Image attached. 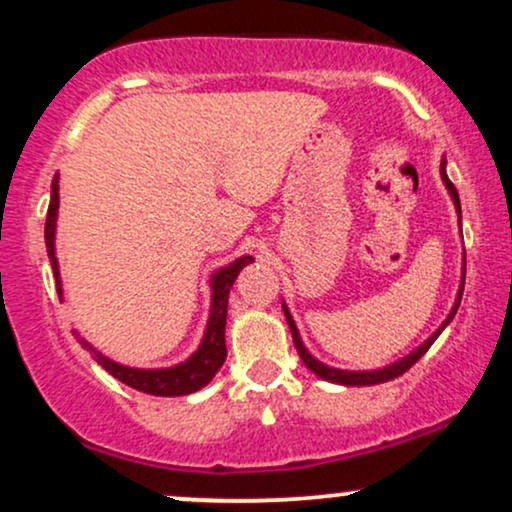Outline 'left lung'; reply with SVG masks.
<instances>
[{"mask_svg":"<svg viewBox=\"0 0 512 512\" xmlns=\"http://www.w3.org/2000/svg\"><path fill=\"white\" fill-rule=\"evenodd\" d=\"M440 178H443L445 187H448V192H450V197H452V204H455L457 214H460V219H462V211H460V195H457L455 185H452L450 178H448V173H445V158H443V161H440ZM462 291H464V276H462L460 291H457L455 305H452L450 315L445 317V322H443V325H440L438 330L433 332L431 337H428L424 344H421V346H416V349L411 351L409 356L399 358V361L390 363V366H385V368H378V370H342V368H332V366H325V363H322V361H317V358H315L313 354H310V351L305 349V344L301 342V334H298V327H296V322H293V317H291V313H289V308H286V303H281V308H284L286 322H289V330H291L293 344H296V351H298V356H301V361H303L305 366H308L310 370H313V373L317 375V378L327 380V383L346 385V387H363V385H380V383H387V380H395V378H399V375H402V373H407V370H409L411 366H414V363L419 361V358L424 356L428 349H431V344L436 342V339H438V334L443 332L445 327L450 325V320H452V317H455L457 308H460V301H462Z\"/></svg>","mask_w":512,"mask_h":512,"instance_id":"obj_1","label":"left lung"}]
</instances>
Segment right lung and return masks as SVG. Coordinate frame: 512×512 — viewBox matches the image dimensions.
I'll return each mask as SVG.
<instances>
[{
	"mask_svg": "<svg viewBox=\"0 0 512 512\" xmlns=\"http://www.w3.org/2000/svg\"><path fill=\"white\" fill-rule=\"evenodd\" d=\"M57 209H60V175H55L52 180V195H50V207H48V219H45V245H48V257L52 264V274L57 281V293L62 298V279H60V264L55 257V226H57ZM255 262V257L245 255L238 257L236 262H231L228 267H221L219 272L211 274V310L207 320V330H204V339L199 344V349L192 354L187 361L178 363V366L170 368H129L122 363L113 361V358L103 356L101 351L93 349L91 344L79 339L98 361V366L108 370L113 378L120 380L132 387V390L146 392V395L156 397H180V395H192V392L202 390L204 385L211 383L219 368L226 361V315H228V293L231 286L236 284L240 269L245 264Z\"/></svg>",
	"mask_w": 512,
	"mask_h": 512,
	"instance_id": "add662e5",
	"label": "right lung"
}]
</instances>
